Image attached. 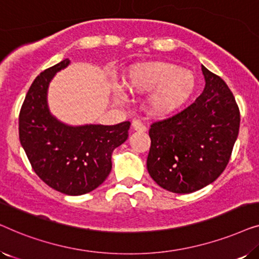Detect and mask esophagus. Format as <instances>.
I'll use <instances>...</instances> for the list:
<instances>
[{"label":"esophagus","instance_id":"esophagus-1","mask_svg":"<svg viewBox=\"0 0 259 259\" xmlns=\"http://www.w3.org/2000/svg\"><path fill=\"white\" fill-rule=\"evenodd\" d=\"M132 128L134 131H138V132H146V126L144 123H141L138 120H133L132 122Z\"/></svg>","mask_w":259,"mask_h":259}]
</instances>
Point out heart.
I'll use <instances>...</instances> for the list:
<instances>
[{"instance_id": "b5f03b06", "label": "heart", "mask_w": 259, "mask_h": 259, "mask_svg": "<svg viewBox=\"0 0 259 259\" xmlns=\"http://www.w3.org/2000/svg\"><path fill=\"white\" fill-rule=\"evenodd\" d=\"M122 87L131 94L154 92L146 100L148 112L154 116H169L178 112L192 97L196 80L187 69L169 62H148L133 67L123 76ZM116 102L123 101L120 91L113 92Z\"/></svg>"}]
</instances>
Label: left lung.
Instances as JSON below:
<instances>
[{
	"instance_id": "8db88e82",
	"label": "left lung",
	"mask_w": 259,
	"mask_h": 259,
	"mask_svg": "<svg viewBox=\"0 0 259 259\" xmlns=\"http://www.w3.org/2000/svg\"><path fill=\"white\" fill-rule=\"evenodd\" d=\"M205 88L192 105L150 128L147 171L162 189L192 193L213 183L230 160L239 109L228 84L201 66Z\"/></svg>"
}]
</instances>
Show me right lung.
<instances>
[{"label":"right lung","instance_id":"obj_1","mask_svg":"<svg viewBox=\"0 0 259 259\" xmlns=\"http://www.w3.org/2000/svg\"><path fill=\"white\" fill-rule=\"evenodd\" d=\"M69 59L42 72L20 112V141L35 173L52 189L81 196L97 189L112 169V153L128 138L130 121L106 126L65 123L49 111L48 88Z\"/></svg>","mask_w":259,"mask_h":259}]
</instances>
